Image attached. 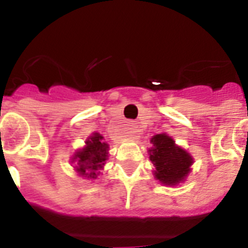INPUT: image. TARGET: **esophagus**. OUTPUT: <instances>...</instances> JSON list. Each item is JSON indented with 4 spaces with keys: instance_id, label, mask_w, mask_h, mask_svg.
<instances>
[{
    "instance_id": "1",
    "label": "esophagus",
    "mask_w": 248,
    "mask_h": 248,
    "mask_svg": "<svg viewBox=\"0 0 248 248\" xmlns=\"http://www.w3.org/2000/svg\"><path fill=\"white\" fill-rule=\"evenodd\" d=\"M128 134L131 135V137H134L135 134H137V128H135L134 124H130L128 128Z\"/></svg>"
}]
</instances>
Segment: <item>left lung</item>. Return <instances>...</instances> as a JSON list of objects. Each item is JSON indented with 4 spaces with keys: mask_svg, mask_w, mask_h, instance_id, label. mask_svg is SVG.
Returning a JSON list of instances; mask_svg holds the SVG:
<instances>
[{
    "mask_svg": "<svg viewBox=\"0 0 248 248\" xmlns=\"http://www.w3.org/2000/svg\"><path fill=\"white\" fill-rule=\"evenodd\" d=\"M154 148L150 151L151 163L155 165V177L166 185H176L183 181L190 171L192 157L166 134L151 138Z\"/></svg>",
    "mask_w": 248,
    "mask_h": 248,
    "instance_id": "1",
    "label": "left lung"
}]
</instances>
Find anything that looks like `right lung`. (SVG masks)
<instances>
[{
  "instance_id": "right-lung-1",
  "label": "right lung",
  "mask_w": 248,
  "mask_h": 248,
  "mask_svg": "<svg viewBox=\"0 0 248 248\" xmlns=\"http://www.w3.org/2000/svg\"><path fill=\"white\" fill-rule=\"evenodd\" d=\"M108 144L103 141V137L98 133L87 140V146L83 150L76 153L74 159L78 160L77 168L80 175L87 177H97V170L103 168L104 161L108 156Z\"/></svg>"
}]
</instances>
